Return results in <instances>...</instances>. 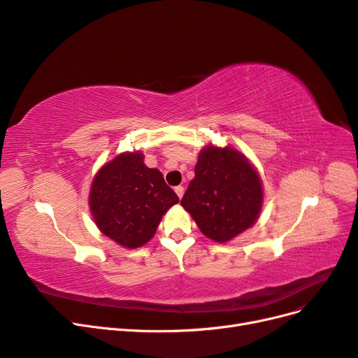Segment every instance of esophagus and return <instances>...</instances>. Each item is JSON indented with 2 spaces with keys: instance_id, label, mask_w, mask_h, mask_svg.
Listing matches in <instances>:
<instances>
[{
  "instance_id": "1",
  "label": "esophagus",
  "mask_w": 358,
  "mask_h": 358,
  "mask_svg": "<svg viewBox=\"0 0 358 358\" xmlns=\"http://www.w3.org/2000/svg\"><path fill=\"white\" fill-rule=\"evenodd\" d=\"M175 192L178 194V197H179V199H182L183 192H185V188H183L182 185H179V187H175Z\"/></svg>"
}]
</instances>
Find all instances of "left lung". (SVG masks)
I'll use <instances>...</instances> for the list:
<instances>
[{
	"label": "left lung",
	"mask_w": 358,
	"mask_h": 358,
	"mask_svg": "<svg viewBox=\"0 0 358 358\" xmlns=\"http://www.w3.org/2000/svg\"><path fill=\"white\" fill-rule=\"evenodd\" d=\"M263 203L258 173L233 148H204L180 204L201 233L215 242H229L251 227Z\"/></svg>",
	"instance_id": "1"
}]
</instances>
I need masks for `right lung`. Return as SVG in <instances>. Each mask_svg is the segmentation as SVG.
Masks as SVG:
<instances>
[{
	"mask_svg": "<svg viewBox=\"0 0 358 358\" xmlns=\"http://www.w3.org/2000/svg\"><path fill=\"white\" fill-rule=\"evenodd\" d=\"M179 201L158 169L143 154L117 155L94 178L90 208L96 227L116 243L134 249L152 239L158 224Z\"/></svg>",
	"mask_w": 358,
	"mask_h": 358,
	"instance_id": "right-lung-1",
	"label": "right lung"
}]
</instances>
